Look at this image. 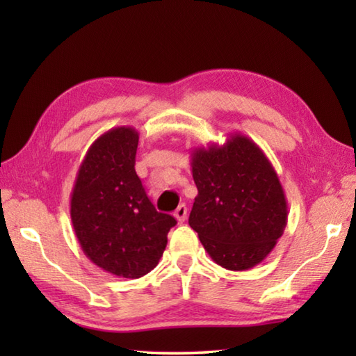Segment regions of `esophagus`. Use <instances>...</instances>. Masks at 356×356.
I'll use <instances>...</instances> for the list:
<instances>
[{
    "mask_svg": "<svg viewBox=\"0 0 356 356\" xmlns=\"http://www.w3.org/2000/svg\"><path fill=\"white\" fill-rule=\"evenodd\" d=\"M174 216H176V220L179 222H184L186 220V207H185V204H182V206H179L176 209V212H174Z\"/></svg>",
    "mask_w": 356,
    "mask_h": 356,
    "instance_id": "1",
    "label": "esophagus"
}]
</instances>
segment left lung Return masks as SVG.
I'll list each match as a JSON object with an SVG mask.
<instances>
[{
  "mask_svg": "<svg viewBox=\"0 0 356 356\" xmlns=\"http://www.w3.org/2000/svg\"><path fill=\"white\" fill-rule=\"evenodd\" d=\"M197 196L190 226L213 261L227 270L256 267L287 225V200L273 165L257 144L231 134L220 146L191 150Z\"/></svg>",
  "mask_w": 356,
  "mask_h": 356,
  "instance_id": "1",
  "label": "left lung"
}]
</instances>
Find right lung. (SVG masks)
<instances>
[{"label":"right lung","mask_w":356,"mask_h":356,"mask_svg":"<svg viewBox=\"0 0 356 356\" xmlns=\"http://www.w3.org/2000/svg\"><path fill=\"white\" fill-rule=\"evenodd\" d=\"M140 134L114 127L95 140L78 168L70 218L86 257L119 278H141L159 264L176 225L156 212L135 172Z\"/></svg>","instance_id":"add662e5"}]
</instances>
